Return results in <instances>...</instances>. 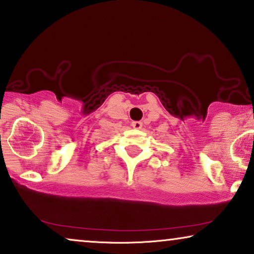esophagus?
Returning <instances> with one entry per match:
<instances>
[{
	"label": "esophagus",
	"instance_id": "esophagus-1",
	"mask_svg": "<svg viewBox=\"0 0 254 254\" xmlns=\"http://www.w3.org/2000/svg\"><path fill=\"white\" fill-rule=\"evenodd\" d=\"M131 126H133L135 129H141V128H142V123H141V121H133V123H131Z\"/></svg>",
	"mask_w": 254,
	"mask_h": 254
}]
</instances>
